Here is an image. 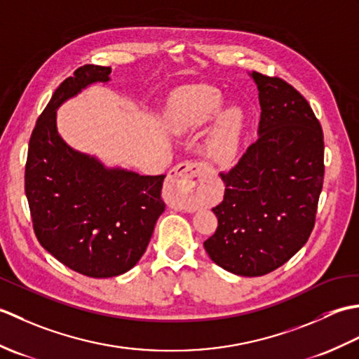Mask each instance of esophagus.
<instances>
[{
  "label": "esophagus",
  "mask_w": 359,
  "mask_h": 359,
  "mask_svg": "<svg viewBox=\"0 0 359 359\" xmlns=\"http://www.w3.org/2000/svg\"><path fill=\"white\" fill-rule=\"evenodd\" d=\"M207 180V170L197 162H184L174 166L168 175L165 196L174 208L194 211L197 208L196 191Z\"/></svg>",
  "instance_id": "1"
}]
</instances>
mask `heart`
Returning <instances> with one entry per match:
<instances>
[{"label":"heart","mask_w":359,"mask_h":359,"mask_svg":"<svg viewBox=\"0 0 359 359\" xmlns=\"http://www.w3.org/2000/svg\"><path fill=\"white\" fill-rule=\"evenodd\" d=\"M222 104L224 98L219 90L196 88L174 98L168 111V118L172 131L184 134L205 128L217 117L207 144V152L212 162L225 166L238 156L243 120L241 111L236 108L225 109L219 114Z\"/></svg>","instance_id":"obj_1"}]
</instances>
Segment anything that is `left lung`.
Returning a JSON list of instances; mask_svg holds the SVG:
<instances>
[{
	"label": "left lung",
	"mask_w": 359,
	"mask_h": 359,
	"mask_svg": "<svg viewBox=\"0 0 359 359\" xmlns=\"http://www.w3.org/2000/svg\"><path fill=\"white\" fill-rule=\"evenodd\" d=\"M259 90L257 140L228 172L217 230L203 242L211 261L238 276H264L310 238L324 180L323 128L287 81L251 72Z\"/></svg>",
	"instance_id": "obj_1"
}]
</instances>
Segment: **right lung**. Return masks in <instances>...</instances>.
Returning a JSON list of instances; mask_svg holds the SVG:
<instances>
[{"instance_id":"1","label":"right lung","mask_w":359,"mask_h":359,"mask_svg":"<svg viewBox=\"0 0 359 359\" xmlns=\"http://www.w3.org/2000/svg\"><path fill=\"white\" fill-rule=\"evenodd\" d=\"M111 67L85 65L53 93L30 135L25 188L34 231L44 250L89 278H112L139 262L165 211V175L106 168L71 148L57 131V109Z\"/></svg>"}]
</instances>
